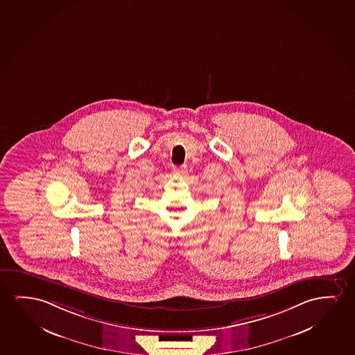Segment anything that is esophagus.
Returning <instances> with one entry per match:
<instances>
[{"mask_svg":"<svg viewBox=\"0 0 355 355\" xmlns=\"http://www.w3.org/2000/svg\"><path fill=\"white\" fill-rule=\"evenodd\" d=\"M173 173L175 175H179V176H185L187 174V168L186 165H181V166H174L173 168Z\"/></svg>","mask_w":355,"mask_h":355,"instance_id":"esophagus-1","label":"esophagus"}]
</instances>
